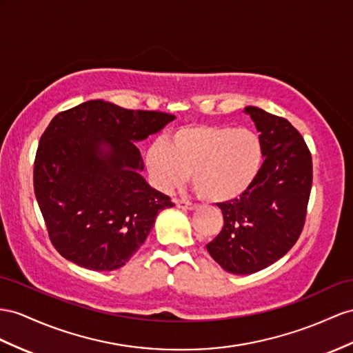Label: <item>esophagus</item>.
<instances>
[{
    "instance_id": "1",
    "label": "esophagus",
    "mask_w": 353,
    "mask_h": 353,
    "mask_svg": "<svg viewBox=\"0 0 353 353\" xmlns=\"http://www.w3.org/2000/svg\"><path fill=\"white\" fill-rule=\"evenodd\" d=\"M176 205L179 207V209H183V210H195L196 209V204L188 203V201H176Z\"/></svg>"
}]
</instances>
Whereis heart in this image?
Masks as SVG:
<instances>
[{"label": "heart", "instance_id": "b5f03b06", "mask_svg": "<svg viewBox=\"0 0 353 353\" xmlns=\"http://www.w3.org/2000/svg\"><path fill=\"white\" fill-rule=\"evenodd\" d=\"M263 146L248 128L227 125H186L167 140L157 139L146 152L152 185L162 192L191 180L201 198L225 203L245 194L256 179Z\"/></svg>", "mask_w": 353, "mask_h": 353}]
</instances>
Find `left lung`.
<instances>
[{"label":"left lung","instance_id":"left-lung-1","mask_svg":"<svg viewBox=\"0 0 353 353\" xmlns=\"http://www.w3.org/2000/svg\"><path fill=\"white\" fill-rule=\"evenodd\" d=\"M264 162L240 198L219 203L223 228L207 252L225 271L252 274L286 255L300 237L309 204L313 167L301 134L283 117L248 105Z\"/></svg>","mask_w":353,"mask_h":353}]
</instances>
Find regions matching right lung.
I'll use <instances>...</instances> for the list:
<instances>
[{
  "label": "right lung",
  "mask_w": 353,
  "mask_h": 353,
  "mask_svg": "<svg viewBox=\"0 0 353 353\" xmlns=\"http://www.w3.org/2000/svg\"><path fill=\"white\" fill-rule=\"evenodd\" d=\"M174 117L94 99L50 121L35 155L34 192L52 245L65 259L94 271L121 268L158 213L173 207L141 176L135 143Z\"/></svg>",
  "instance_id": "obj_1"
}]
</instances>
